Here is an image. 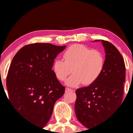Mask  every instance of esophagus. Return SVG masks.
<instances>
[{"mask_svg": "<svg viewBox=\"0 0 133 133\" xmlns=\"http://www.w3.org/2000/svg\"><path fill=\"white\" fill-rule=\"evenodd\" d=\"M72 89H70V88H65V92H69V91H72Z\"/></svg>", "mask_w": 133, "mask_h": 133, "instance_id": "34e87169", "label": "esophagus"}]
</instances>
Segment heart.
Instances as JSON below:
<instances>
[{
	"mask_svg": "<svg viewBox=\"0 0 133 133\" xmlns=\"http://www.w3.org/2000/svg\"><path fill=\"white\" fill-rule=\"evenodd\" d=\"M63 59H57L53 64V71L60 81L66 80L68 86L75 87L82 84L89 85L95 82L103 72L105 58L101 51L89 49L82 44H73L63 53Z\"/></svg>",
	"mask_w": 133,
	"mask_h": 133,
	"instance_id": "heart-1",
	"label": "heart"
}]
</instances>
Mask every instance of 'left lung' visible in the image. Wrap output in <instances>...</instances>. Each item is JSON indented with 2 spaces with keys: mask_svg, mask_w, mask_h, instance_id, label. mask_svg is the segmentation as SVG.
Returning a JSON list of instances; mask_svg holds the SVG:
<instances>
[{
  "mask_svg": "<svg viewBox=\"0 0 133 133\" xmlns=\"http://www.w3.org/2000/svg\"><path fill=\"white\" fill-rule=\"evenodd\" d=\"M105 66L98 78L89 86L76 91L75 111L78 121L88 129L103 122L122 102L125 66L116 47L104 40ZM94 41V42H95Z\"/></svg>",
  "mask_w": 133,
  "mask_h": 133,
  "instance_id": "left-lung-1",
  "label": "left lung"
}]
</instances>
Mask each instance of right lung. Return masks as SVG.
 <instances>
[{
	"label": "right lung",
	"mask_w": 133,
	"mask_h": 133,
	"mask_svg": "<svg viewBox=\"0 0 133 133\" xmlns=\"http://www.w3.org/2000/svg\"><path fill=\"white\" fill-rule=\"evenodd\" d=\"M65 48L49 43L26 45L16 53L9 68L8 100L24 118L38 127L49 122L55 103L65 92L52 70L54 60Z\"/></svg>",
	"instance_id": "add662e5"
}]
</instances>
